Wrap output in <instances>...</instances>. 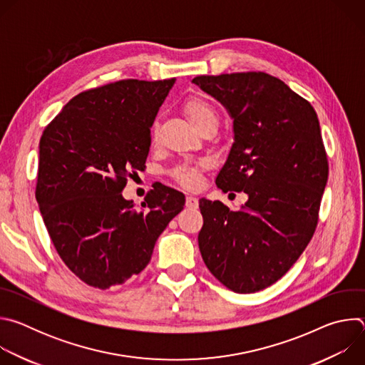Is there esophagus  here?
Wrapping results in <instances>:
<instances>
[{
    "instance_id": "1",
    "label": "esophagus",
    "mask_w": 365,
    "mask_h": 365,
    "mask_svg": "<svg viewBox=\"0 0 365 365\" xmlns=\"http://www.w3.org/2000/svg\"><path fill=\"white\" fill-rule=\"evenodd\" d=\"M186 206L190 207V210H195V207L199 206V200H197L195 196L187 195V196H186Z\"/></svg>"
}]
</instances>
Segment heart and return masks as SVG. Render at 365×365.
Returning <instances> with one entry per match:
<instances>
[{
    "mask_svg": "<svg viewBox=\"0 0 365 365\" xmlns=\"http://www.w3.org/2000/svg\"><path fill=\"white\" fill-rule=\"evenodd\" d=\"M183 111L186 117L189 118L190 124L199 130L206 124H215L217 125V113L212 108L211 103H207L203 99L199 98H192L185 102ZM175 179L186 186V187H195L199 182V169L196 166H189L183 165L175 169L173 172Z\"/></svg>",
    "mask_w": 365,
    "mask_h": 365,
    "instance_id": "heart-1",
    "label": "heart"
}]
</instances>
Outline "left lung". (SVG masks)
Instances as JSON below:
<instances>
[{"label":"left lung","mask_w":365,"mask_h":365,"mask_svg":"<svg viewBox=\"0 0 365 365\" xmlns=\"http://www.w3.org/2000/svg\"><path fill=\"white\" fill-rule=\"evenodd\" d=\"M192 82L234 121V143L217 186L248 195L238 211L199 199L202 258L232 292L263 290L297 262L318 224L329 173L318 115L264 72L202 75Z\"/></svg>","instance_id":"8db88e82"}]
</instances>
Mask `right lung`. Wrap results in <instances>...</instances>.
Masks as SVG:
<instances>
[{"instance_id":"1","label":"right lung","mask_w":365,"mask_h":365,"mask_svg":"<svg viewBox=\"0 0 365 365\" xmlns=\"http://www.w3.org/2000/svg\"><path fill=\"white\" fill-rule=\"evenodd\" d=\"M175 78L124 79L73 96L43 131L36 199L58 254L92 287L123 284L148 264L185 195L159 183L137 210L123 197L143 170L150 128Z\"/></svg>"}]
</instances>
